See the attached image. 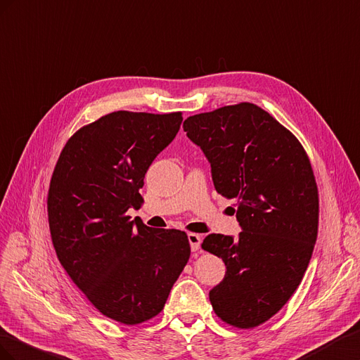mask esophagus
Listing matches in <instances>:
<instances>
[{"mask_svg":"<svg viewBox=\"0 0 360 360\" xmlns=\"http://www.w3.org/2000/svg\"><path fill=\"white\" fill-rule=\"evenodd\" d=\"M188 243H190V248L193 252L199 250L200 244H202V237L198 233H188Z\"/></svg>","mask_w":360,"mask_h":360,"instance_id":"34e87169","label":"esophagus"}]
</instances>
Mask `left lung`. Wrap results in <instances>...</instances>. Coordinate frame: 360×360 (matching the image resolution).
Listing matches in <instances>:
<instances>
[{"label":"left lung","instance_id":"1","mask_svg":"<svg viewBox=\"0 0 360 360\" xmlns=\"http://www.w3.org/2000/svg\"><path fill=\"white\" fill-rule=\"evenodd\" d=\"M187 137L211 164L214 187L233 199L237 238L211 233L202 248L223 259L226 274L210 291L223 321L265 323L300 285L318 232V190L300 141L249 102L190 116Z\"/></svg>","mask_w":360,"mask_h":360}]
</instances>
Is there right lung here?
I'll list each match as a JSON object with an SVG mask.
<instances>
[{
	"label": "right lung",
	"mask_w": 360,
	"mask_h": 360,
	"mask_svg": "<svg viewBox=\"0 0 360 360\" xmlns=\"http://www.w3.org/2000/svg\"><path fill=\"white\" fill-rule=\"evenodd\" d=\"M181 123V112H110L68 140L51 178L48 220L60 264L101 314L128 326L161 312L190 258L186 232L127 215L140 208L145 174Z\"/></svg>",
	"instance_id": "obj_1"
}]
</instances>
